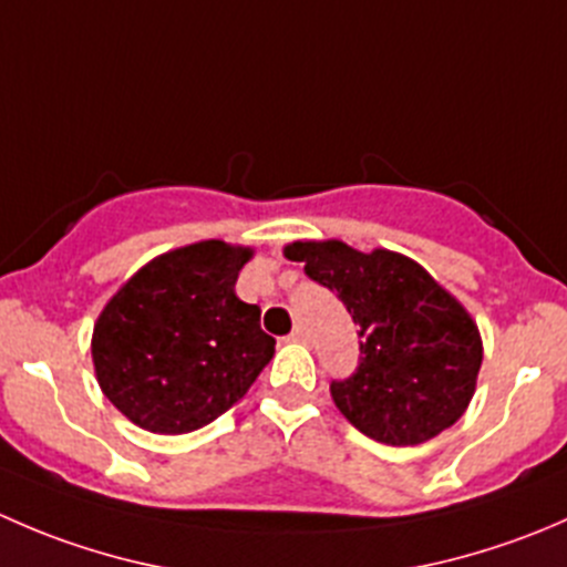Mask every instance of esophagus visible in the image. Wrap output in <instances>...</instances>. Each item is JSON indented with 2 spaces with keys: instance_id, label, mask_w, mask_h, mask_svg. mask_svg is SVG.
<instances>
[{
  "instance_id": "obj_1",
  "label": "esophagus",
  "mask_w": 567,
  "mask_h": 567,
  "mask_svg": "<svg viewBox=\"0 0 567 567\" xmlns=\"http://www.w3.org/2000/svg\"><path fill=\"white\" fill-rule=\"evenodd\" d=\"M290 342H307V329L305 326H293V331L288 334Z\"/></svg>"
}]
</instances>
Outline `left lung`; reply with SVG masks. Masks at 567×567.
I'll use <instances>...</instances> for the list:
<instances>
[{
    "label": "left lung",
    "mask_w": 567,
    "mask_h": 567,
    "mask_svg": "<svg viewBox=\"0 0 567 567\" xmlns=\"http://www.w3.org/2000/svg\"><path fill=\"white\" fill-rule=\"evenodd\" d=\"M305 262L359 323V364L331 381V398L357 431L392 447L439 436L461 420L477 384L483 342L468 312L398 251L370 255L342 241H296Z\"/></svg>",
    "instance_id": "obj_1"
}]
</instances>
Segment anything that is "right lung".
Returning a JSON list of instances; mask_svg holds the SVG:
<instances>
[{"mask_svg": "<svg viewBox=\"0 0 567 567\" xmlns=\"http://www.w3.org/2000/svg\"><path fill=\"white\" fill-rule=\"evenodd\" d=\"M251 249L199 241L156 257L101 312L93 362L101 390L134 425L188 433L247 394L274 357L260 307L236 296Z\"/></svg>", "mask_w": 567, "mask_h": 567, "instance_id": "add662e5", "label": "right lung"}]
</instances>
